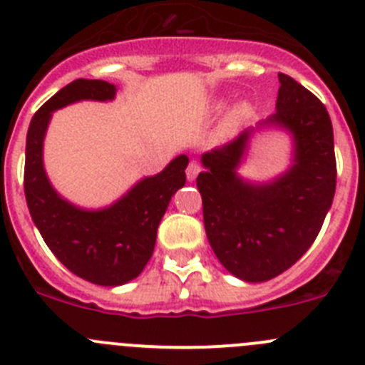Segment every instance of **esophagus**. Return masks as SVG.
Wrapping results in <instances>:
<instances>
[{
  "mask_svg": "<svg viewBox=\"0 0 365 365\" xmlns=\"http://www.w3.org/2000/svg\"><path fill=\"white\" fill-rule=\"evenodd\" d=\"M200 171H202V165H200L198 162H190L189 165H187V180H189V182H194V180H196V176L200 175Z\"/></svg>",
  "mask_w": 365,
  "mask_h": 365,
  "instance_id": "esophagus-1",
  "label": "esophagus"
}]
</instances>
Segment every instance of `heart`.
Returning <instances> with one entry per match:
<instances>
[{
    "label": "heart",
    "mask_w": 365,
    "mask_h": 365,
    "mask_svg": "<svg viewBox=\"0 0 365 365\" xmlns=\"http://www.w3.org/2000/svg\"><path fill=\"white\" fill-rule=\"evenodd\" d=\"M252 117V106L243 102V104L234 106L229 113L225 115L223 122H221V135L225 138H230V136L236 135L245 124H247L248 118Z\"/></svg>",
    "instance_id": "heart-1"
}]
</instances>
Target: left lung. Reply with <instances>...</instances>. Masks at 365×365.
<instances>
[{"mask_svg": "<svg viewBox=\"0 0 365 365\" xmlns=\"http://www.w3.org/2000/svg\"><path fill=\"white\" fill-rule=\"evenodd\" d=\"M275 113L227 145L203 153L196 178L203 223L214 254L247 282L277 277L306 254L333 203L336 185L333 125L312 91L279 73ZM282 127L294 138V163L267 184L237 175L255 128Z\"/></svg>", "mask_w": 365, "mask_h": 365, "instance_id": "left-lung-1", "label": "left lung"}]
</instances>
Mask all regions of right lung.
I'll return each instance as SVG.
<instances>
[{
    "mask_svg": "<svg viewBox=\"0 0 365 365\" xmlns=\"http://www.w3.org/2000/svg\"><path fill=\"white\" fill-rule=\"evenodd\" d=\"M106 81L77 79L34 115L26 135L25 196L30 216L57 259L93 284L120 286L142 274L151 259L167 205L185 185L189 158L180 155L162 173L140 180L113 205L86 210L61 198L43 165V142L56 110L79 101H113Z\"/></svg>",
    "mask_w": 365,
    "mask_h": 365,
    "instance_id": "obj_1",
    "label": "right lung"
}]
</instances>
